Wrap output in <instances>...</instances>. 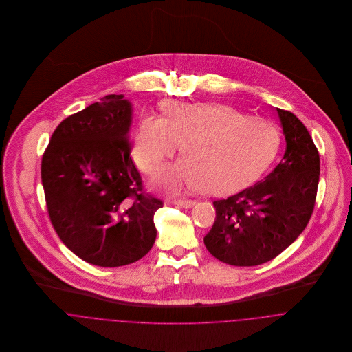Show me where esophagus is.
Here are the masks:
<instances>
[{"label":"esophagus","instance_id":"esophagus-1","mask_svg":"<svg viewBox=\"0 0 352 352\" xmlns=\"http://www.w3.org/2000/svg\"><path fill=\"white\" fill-rule=\"evenodd\" d=\"M195 203H197V201H192V199H177V201H174V204H177V206H179V207H184V208H190V207H192Z\"/></svg>","mask_w":352,"mask_h":352}]
</instances>
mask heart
I'll return each instance as SVG.
<instances>
[{"label": "heart", "mask_w": 352, "mask_h": 352, "mask_svg": "<svg viewBox=\"0 0 352 352\" xmlns=\"http://www.w3.org/2000/svg\"><path fill=\"white\" fill-rule=\"evenodd\" d=\"M165 118H142L133 157L146 174H155L181 151L186 158L161 177L170 191L187 186L223 195L257 181L273 164L281 137L267 121L244 116L221 102H166Z\"/></svg>", "instance_id": "b5f03b06"}]
</instances>
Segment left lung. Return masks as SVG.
I'll use <instances>...</instances> for the list:
<instances>
[{
	"label": "left lung",
	"mask_w": 352,
	"mask_h": 352,
	"mask_svg": "<svg viewBox=\"0 0 352 352\" xmlns=\"http://www.w3.org/2000/svg\"><path fill=\"white\" fill-rule=\"evenodd\" d=\"M286 151L264 181L214 201L217 218L204 245L218 260L236 267L264 264L286 250L306 228L314 211L319 153L306 126L277 108Z\"/></svg>",
	"instance_id": "8db88e82"
}]
</instances>
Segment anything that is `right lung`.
Returning <instances> with one entry per match:
<instances>
[{
    "mask_svg": "<svg viewBox=\"0 0 352 352\" xmlns=\"http://www.w3.org/2000/svg\"><path fill=\"white\" fill-rule=\"evenodd\" d=\"M131 102L108 95L65 118L43 153L41 177L51 224L68 250L105 268L151 251L164 201L144 191L128 141Z\"/></svg>",
    "mask_w": 352,
    "mask_h": 352,
    "instance_id": "right-lung-1",
    "label": "right lung"
}]
</instances>
